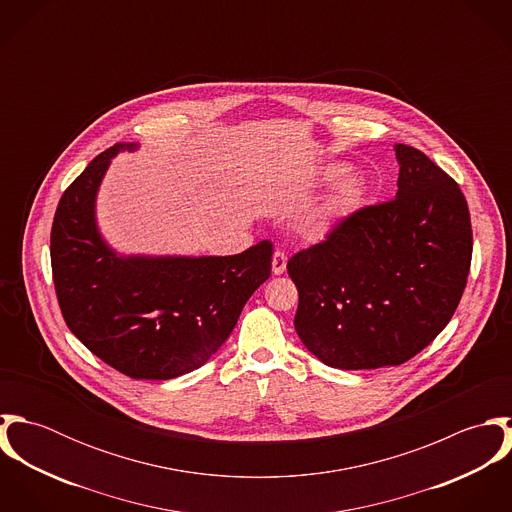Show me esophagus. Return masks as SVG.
<instances>
[{
	"label": "esophagus",
	"mask_w": 512,
	"mask_h": 512,
	"mask_svg": "<svg viewBox=\"0 0 512 512\" xmlns=\"http://www.w3.org/2000/svg\"><path fill=\"white\" fill-rule=\"evenodd\" d=\"M286 264H288L286 254H284L282 250H276L274 256H272V272H274L276 276L284 274V272H286Z\"/></svg>",
	"instance_id": "esophagus-1"
}]
</instances>
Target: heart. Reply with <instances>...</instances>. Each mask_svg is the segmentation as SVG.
I'll return each instance as SVG.
<instances>
[{"label": "heart", "mask_w": 512, "mask_h": 512, "mask_svg": "<svg viewBox=\"0 0 512 512\" xmlns=\"http://www.w3.org/2000/svg\"><path fill=\"white\" fill-rule=\"evenodd\" d=\"M343 171L341 165H331L327 167L325 175L327 179L337 177ZM365 195V179L359 173H347L343 175L331 189V193L327 195L325 203L315 211V215L311 217V226L317 232L329 230L333 224H337L339 220L349 217L359 203L363 201Z\"/></svg>", "instance_id": "obj_1"}]
</instances>
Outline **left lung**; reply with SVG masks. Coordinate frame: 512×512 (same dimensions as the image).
<instances>
[{"mask_svg":"<svg viewBox=\"0 0 512 512\" xmlns=\"http://www.w3.org/2000/svg\"><path fill=\"white\" fill-rule=\"evenodd\" d=\"M398 191L339 220L288 262L301 343L343 370L396 366L426 349L465 290L473 232L459 185L398 144Z\"/></svg>","mask_w":512,"mask_h":512,"instance_id":"8db88e82","label":"left lung"}]
</instances>
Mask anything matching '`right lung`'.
<instances>
[{
	"mask_svg": "<svg viewBox=\"0 0 512 512\" xmlns=\"http://www.w3.org/2000/svg\"><path fill=\"white\" fill-rule=\"evenodd\" d=\"M118 144L63 193L51 228L61 313L78 341L130 378L169 380L205 365L248 297L272 272V242L234 256H118L100 236L94 199Z\"/></svg>",
	"mask_w": 512,
	"mask_h": 512,
	"instance_id": "obj_1",
	"label": "right lung"
}]
</instances>
